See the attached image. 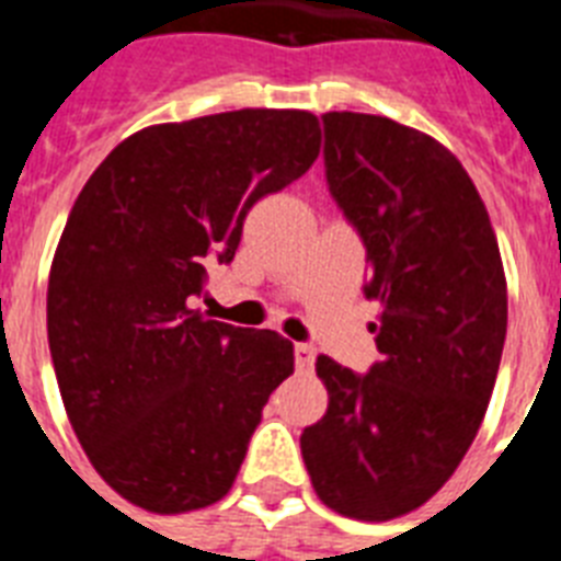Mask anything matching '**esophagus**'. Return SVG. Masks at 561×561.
I'll list each match as a JSON object with an SVG mask.
<instances>
[{"label": "esophagus", "instance_id": "esophagus-1", "mask_svg": "<svg viewBox=\"0 0 561 561\" xmlns=\"http://www.w3.org/2000/svg\"><path fill=\"white\" fill-rule=\"evenodd\" d=\"M317 350L311 343H297V350H294V360H297V369H311L314 367Z\"/></svg>", "mask_w": 561, "mask_h": 561}]
</instances>
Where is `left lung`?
Returning <instances> with one entry per match:
<instances>
[{
  "label": "left lung",
  "instance_id": "1",
  "mask_svg": "<svg viewBox=\"0 0 561 561\" xmlns=\"http://www.w3.org/2000/svg\"><path fill=\"white\" fill-rule=\"evenodd\" d=\"M325 178L367 244L381 360L329 355L323 419L302 431L317 497L355 522L427 504L469 451L495 390L506 276L486 203L443 142L369 113H325Z\"/></svg>",
  "mask_w": 561,
  "mask_h": 561
}]
</instances>
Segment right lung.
<instances>
[{"label":"right lung","mask_w":561,"mask_h":561,"mask_svg":"<svg viewBox=\"0 0 561 561\" xmlns=\"http://www.w3.org/2000/svg\"><path fill=\"white\" fill-rule=\"evenodd\" d=\"M308 110L244 107L127 136L75 201L48 273L66 416L113 492L157 515L232 489L294 343L192 308L247 211L320 157Z\"/></svg>","instance_id":"add662e5"}]
</instances>
